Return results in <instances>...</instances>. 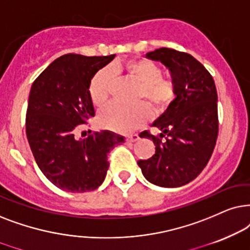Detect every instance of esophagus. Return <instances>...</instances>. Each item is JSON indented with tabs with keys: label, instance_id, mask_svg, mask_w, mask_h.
Listing matches in <instances>:
<instances>
[{
	"label": "esophagus",
	"instance_id": "obj_1",
	"mask_svg": "<svg viewBox=\"0 0 250 250\" xmlns=\"http://www.w3.org/2000/svg\"><path fill=\"white\" fill-rule=\"evenodd\" d=\"M139 139V136L138 135H129L125 137V141H127V143H134V142H137Z\"/></svg>",
	"mask_w": 250,
	"mask_h": 250
}]
</instances>
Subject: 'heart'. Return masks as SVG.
<instances>
[{
    "label": "heart",
    "mask_w": 250,
    "mask_h": 250,
    "mask_svg": "<svg viewBox=\"0 0 250 250\" xmlns=\"http://www.w3.org/2000/svg\"><path fill=\"white\" fill-rule=\"evenodd\" d=\"M125 72L141 85L139 99L151 106L155 113L164 112L176 98V86L171 80L162 78V69L148 59L130 61L114 67ZM113 75L108 68L96 73L89 85V94L96 106H103L112 94ZM149 119V111L145 104L125 106L112 103L103 109L99 115L102 125L118 132H129L144 125Z\"/></svg>",
    "instance_id": "1"
}]
</instances>
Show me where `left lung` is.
I'll return each mask as SVG.
<instances>
[{"mask_svg": "<svg viewBox=\"0 0 250 250\" xmlns=\"http://www.w3.org/2000/svg\"><path fill=\"white\" fill-rule=\"evenodd\" d=\"M170 71L176 98L153 125L161 131L152 139L155 154L138 160L148 182L165 188H177L193 181L207 166L218 136L217 91L214 79L189 53L160 48L146 53Z\"/></svg>", "mask_w": 250, "mask_h": 250, "instance_id": "8db88e82", "label": "left lung"}]
</instances>
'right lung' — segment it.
<instances>
[{"mask_svg":"<svg viewBox=\"0 0 250 250\" xmlns=\"http://www.w3.org/2000/svg\"><path fill=\"white\" fill-rule=\"evenodd\" d=\"M115 55L68 53L52 62L34 82L26 112V135L43 175L61 189L82 193L104 182L107 154L121 136L104 130L84 138L75 136L95 116L89 94L91 79Z\"/></svg>","mask_w":250,"mask_h":250,"instance_id":"add662e5","label":"right lung"}]
</instances>
